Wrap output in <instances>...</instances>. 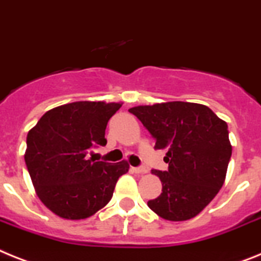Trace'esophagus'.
Instances as JSON below:
<instances>
[{
	"label": "esophagus",
	"instance_id": "34e87169",
	"mask_svg": "<svg viewBox=\"0 0 261 261\" xmlns=\"http://www.w3.org/2000/svg\"><path fill=\"white\" fill-rule=\"evenodd\" d=\"M131 171L135 174H144V172H147V170L144 167H131Z\"/></svg>",
	"mask_w": 261,
	"mask_h": 261
}]
</instances>
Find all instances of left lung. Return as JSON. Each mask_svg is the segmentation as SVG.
Masks as SVG:
<instances>
[{
    "instance_id": "left-lung-1",
    "label": "left lung",
    "mask_w": 261,
    "mask_h": 261,
    "mask_svg": "<svg viewBox=\"0 0 261 261\" xmlns=\"http://www.w3.org/2000/svg\"><path fill=\"white\" fill-rule=\"evenodd\" d=\"M156 143L167 148V171L152 170L162 194L147 201L155 214L172 222L194 218L215 198L224 183L232 147L228 126L210 107L166 102L130 109Z\"/></svg>"
}]
</instances>
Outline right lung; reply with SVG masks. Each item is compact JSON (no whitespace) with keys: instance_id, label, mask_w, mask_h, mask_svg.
<instances>
[{"instance_id":"obj_1","label":"right lung","mask_w":261,"mask_h":261,"mask_svg":"<svg viewBox=\"0 0 261 261\" xmlns=\"http://www.w3.org/2000/svg\"><path fill=\"white\" fill-rule=\"evenodd\" d=\"M120 103L74 102L51 109L28 133L25 163L38 198L56 215L80 220L111 200L119 176L118 163L89 159L91 148L106 146L107 122Z\"/></svg>"}]
</instances>
